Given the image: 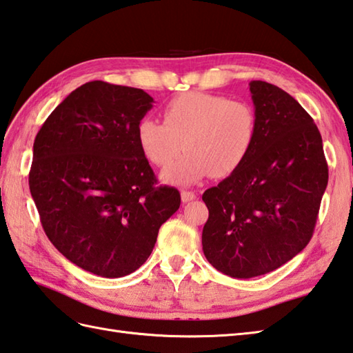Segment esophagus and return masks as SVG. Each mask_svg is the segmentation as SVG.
<instances>
[{"label":"esophagus","instance_id":"34e87169","mask_svg":"<svg viewBox=\"0 0 353 353\" xmlns=\"http://www.w3.org/2000/svg\"><path fill=\"white\" fill-rule=\"evenodd\" d=\"M196 199V194L192 191H182V201L183 203H188V201H192Z\"/></svg>","mask_w":353,"mask_h":353}]
</instances>
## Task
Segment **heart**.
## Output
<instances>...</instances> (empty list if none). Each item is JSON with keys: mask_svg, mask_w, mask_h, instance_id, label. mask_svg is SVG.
<instances>
[{"mask_svg": "<svg viewBox=\"0 0 353 353\" xmlns=\"http://www.w3.org/2000/svg\"><path fill=\"white\" fill-rule=\"evenodd\" d=\"M163 123L150 117L137 127L147 159L167 168L182 148L186 154L162 174L168 183L190 185L205 179L228 177L249 157L256 141L258 118L245 101L206 92H186L163 108Z\"/></svg>", "mask_w": 353, "mask_h": 353, "instance_id": "obj_1", "label": "heart"}]
</instances>
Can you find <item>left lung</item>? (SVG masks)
<instances>
[{
    "instance_id": "8db88e82",
    "label": "left lung",
    "mask_w": 353,
    "mask_h": 353,
    "mask_svg": "<svg viewBox=\"0 0 353 353\" xmlns=\"http://www.w3.org/2000/svg\"><path fill=\"white\" fill-rule=\"evenodd\" d=\"M249 86L256 141L241 168L203 194L205 256L236 279L273 272L305 249L327 186L323 142L308 112L272 83Z\"/></svg>"
}]
</instances>
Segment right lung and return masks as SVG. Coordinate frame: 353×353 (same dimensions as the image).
Returning <instances> with one entry per match:
<instances>
[{
	"instance_id": "1",
	"label": "right lung",
	"mask_w": 353,
	"mask_h": 353,
	"mask_svg": "<svg viewBox=\"0 0 353 353\" xmlns=\"http://www.w3.org/2000/svg\"><path fill=\"white\" fill-rule=\"evenodd\" d=\"M138 88L94 80L72 91L37 132L28 185L52 245L101 277L138 270L181 194L156 186L137 127L153 108Z\"/></svg>"
}]
</instances>
